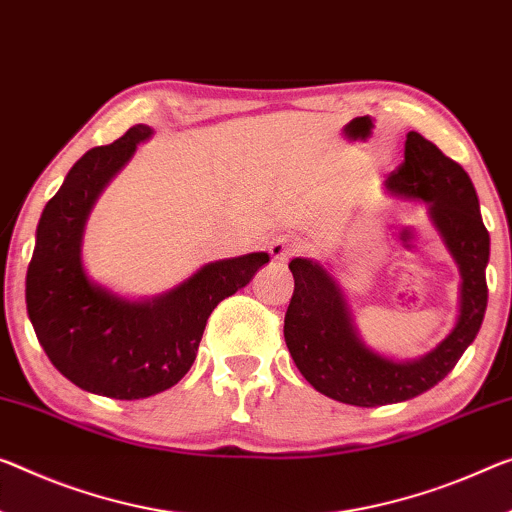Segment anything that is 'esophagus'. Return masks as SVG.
<instances>
[{
	"label": "esophagus",
	"mask_w": 512,
	"mask_h": 512,
	"mask_svg": "<svg viewBox=\"0 0 512 512\" xmlns=\"http://www.w3.org/2000/svg\"><path fill=\"white\" fill-rule=\"evenodd\" d=\"M300 251H302V242L288 238V235H279V238H274L270 245V254L277 263H288L290 258L300 254Z\"/></svg>",
	"instance_id": "1"
}]
</instances>
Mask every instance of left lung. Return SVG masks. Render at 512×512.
<instances>
[{
	"mask_svg": "<svg viewBox=\"0 0 512 512\" xmlns=\"http://www.w3.org/2000/svg\"><path fill=\"white\" fill-rule=\"evenodd\" d=\"M384 187L396 199L428 206L432 224L460 267V316L453 332L428 355L387 359L359 338L332 272L309 258H293L288 267L295 290L283 320L290 357L313 389L357 407L400 403L442 382L474 343L487 309L490 233L467 171L419 132H407L405 162Z\"/></svg>",
	"mask_w": 512,
	"mask_h": 512,
	"instance_id": "left-lung-1",
	"label": "left lung"
}]
</instances>
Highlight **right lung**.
<instances>
[{
	"label": "right lung",
	"mask_w": 512,
	"mask_h": 512,
	"mask_svg": "<svg viewBox=\"0 0 512 512\" xmlns=\"http://www.w3.org/2000/svg\"><path fill=\"white\" fill-rule=\"evenodd\" d=\"M153 135L135 125L109 146L91 148L47 201L27 267V313L38 343L77 387L116 400H139L174 387L196 359L215 306L245 288L265 251L203 265L153 300L132 302L86 277L82 235L93 203Z\"/></svg>",
	"instance_id": "right-lung-1"
}]
</instances>
